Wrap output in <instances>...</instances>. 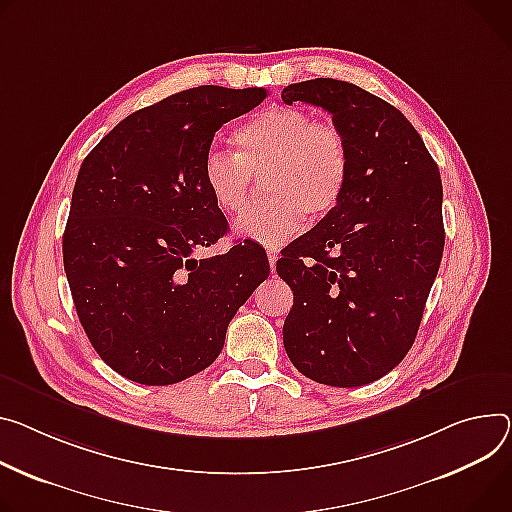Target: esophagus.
Listing matches in <instances>:
<instances>
[{"mask_svg":"<svg viewBox=\"0 0 512 512\" xmlns=\"http://www.w3.org/2000/svg\"><path fill=\"white\" fill-rule=\"evenodd\" d=\"M277 257H280V253H277L275 249H267V259H269V267H271V273L275 271V263H277Z\"/></svg>","mask_w":512,"mask_h":512,"instance_id":"obj_1","label":"esophagus"}]
</instances>
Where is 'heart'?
Instances as JSON below:
<instances>
[{
	"mask_svg": "<svg viewBox=\"0 0 512 512\" xmlns=\"http://www.w3.org/2000/svg\"><path fill=\"white\" fill-rule=\"evenodd\" d=\"M237 153L212 151L204 159L206 192L224 216H239L263 177L267 200L251 206L237 230L265 247L286 243L304 216L322 220L341 204L351 153L345 134L298 106H271L232 132Z\"/></svg>",
	"mask_w": 512,
	"mask_h": 512,
	"instance_id": "heart-1",
	"label": "heart"
}]
</instances>
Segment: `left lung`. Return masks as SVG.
<instances>
[{"label":"left lung","instance_id":"left-lung-1","mask_svg":"<svg viewBox=\"0 0 512 512\" xmlns=\"http://www.w3.org/2000/svg\"><path fill=\"white\" fill-rule=\"evenodd\" d=\"M282 100L333 114L351 153L337 210L275 263L294 292L284 347L306 378L357 388L404 359L423 320L445 245L439 167L406 116L359 85L318 77Z\"/></svg>","mask_w":512,"mask_h":512}]
</instances>
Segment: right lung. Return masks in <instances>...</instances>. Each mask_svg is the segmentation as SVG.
Wrapping results in <instances>:
<instances>
[{
  "mask_svg": "<svg viewBox=\"0 0 512 512\" xmlns=\"http://www.w3.org/2000/svg\"><path fill=\"white\" fill-rule=\"evenodd\" d=\"M265 96L263 87L179 91L126 116L81 163L65 273L89 343L136 384H177L214 363L230 318L267 280L253 241L192 255L228 228L202 175L214 134Z\"/></svg>",
  "mask_w": 512,
  "mask_h": 512,
  "instance_id": "add662e5",
  "label": "right lung"
}]
</instances>
